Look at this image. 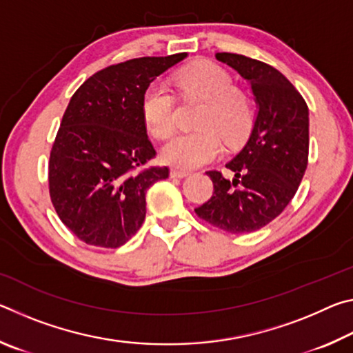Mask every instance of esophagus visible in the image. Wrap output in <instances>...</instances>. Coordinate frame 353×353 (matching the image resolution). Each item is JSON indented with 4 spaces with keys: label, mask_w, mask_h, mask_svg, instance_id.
<instances>
[{
    "label": "esophagus",
    "mask_w": 353,
    "mask_h": 353,
    "mask_svg": "<svg viewBox=\"0 0 353 353\" xmlns=\"http://www.w3.org/2000/svg\"><path fill=\"white\" fill-rule=\"evenodd\" d=\"M170 176H171L172 179H182V177H187V176H188V171H183V170H176V168H172V170L170 171Z\"/></svg>",
    "instance_id": "esophagus-1"
}]
</instances>
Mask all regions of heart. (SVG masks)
<instances>
[{
	"label": "heart",
	"mask_w": 353,
	"mask_h": 353,
	"mask_svg": "<svg viewBox=\"0 0 353 353\" xmlns=\"http://www.w3.org/2000/svg\"><path fill=\"white\" fill-rule=\"evenodd\" d=\"M176 87L183 98H198L204 105L196 117L198 130L174 137L162 149L166 163L183 170L210 163L227 145H238L252 129L254 107L249 94L235 87L229 71L213 62H196L179 71ZM143 118L155 139L166 140L176 129V99L160 83L149 85L141 101Z\"/></svg>",
	"instance_id": "b5f03b06"
}]
</instances>
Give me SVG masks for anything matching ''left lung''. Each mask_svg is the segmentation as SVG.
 Listing matches in <instances>:
<instances>
[{"mask_svg": "<svg viewBox=\"0 0 353 353\" xmlns=\"http://www.w3.org/2000/svg\"><path fill=\"white\" fill-rule=\"evenodd\" d=\"M216 59L248 79L259 105L246 145L225 166L227 181L212 170L213 194L196 214L229 234H249L270 224L294 198L308 163V107L294 85L271 65L241 54Z\"/></svg>", "mask_w": 353, "mask_h": 353, "instance_id": "1", "label": "left lung"}]
</instances>
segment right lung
Segmentation results:
<instances>
[{
  "label": "right lung",
  "mask_w": 353,
  "mask_h": 353,
  "mask_svg": "<svg viewBox=\"0 0 353 353\" xmlns=\"http://www.w3.org/2000/svg\"><path fill=\"white\" fill-rule=\"evenodd\" d=\"M187 52L110 65L77 88L63 113L48 163L51 202L81 241L123 246L146 216V190L170 176L155 157L141 101L155 77Z\"/></svg>",
  "instance_id": "add662e5"
}]
</instances>
